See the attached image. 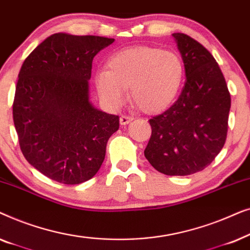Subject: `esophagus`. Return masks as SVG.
Instances as JSON below:
<instances>
[{"label": "esophagus", "mask_w": 250, "mask_h": 250, "mask_svg": "<svg viewBox=\"0 0 250 250\" xmlns=\"http://www.w3.org/2000/svg\"><path fill=\"white\" fill-rule=\"evenodd\" d=\"M133 121L132 117H128V116H121V118H119V123H121L122 126H125L127 125L128 123H131Z\"/></svg>", "instance_id": "1"}]
</instances>
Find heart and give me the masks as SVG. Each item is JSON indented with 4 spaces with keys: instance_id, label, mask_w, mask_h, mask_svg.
<instances>
[{
    "instance_id": "heart-1",
    "label": "heart",
    "mask_w": 250,
    "mask_h": 250,
    "mask_svg": "<svg viewBox=\"0 0 250 250\" xmlns=\"http://www.w3.org/2000/svg\"><path fill=\"white\" fill-rule=\"evenodd\" d=\"M184 75L177 54L152 46L119 51L107 61V70H98L94 85L109 109H119L127 100L146 114L166 110L179 94Z\"/></svg>"
}]
</instances>
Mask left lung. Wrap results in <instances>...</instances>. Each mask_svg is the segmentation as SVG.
Returning a JSON list of instances; mask_svg holds the SVG:
<instances>
[{
  "label": "left lung",
  "mask_w": 250,
  "mask_h": 250,
  "mask_svg": "<svg viewBox=\"0 0 250 250\" xmlns=\"http://www.w3.org/2000/svg\"><path fill=\"white\" fill-rule=\"evenodd\" d=\"M172 36L187 81L175 104L149 121L152 131L145 156L158 172L184 176L203 170L223 148L231 97L214 57L186 34Z\"/></svg>",
  "instance_id": "1"
}]
</instances>
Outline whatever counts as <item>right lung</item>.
Segmentation results:
<instances>
[{"label":"right lung","mask_w":250,"mask_h":250,"mask_svg":"<svg viewBox=\"0 0 250 250\" xmlns=\"http://www.w3.org/2000/svg\"><path fill=\"white\" fill-rule=\"evenodd\" d=\"M114 39L57 33L23 61L13 101L19 145L34 168L63 184L93 177L119 117L90 100L92 61Z\"/></svg>","instance_id":"obj_1"}]
</instances>
